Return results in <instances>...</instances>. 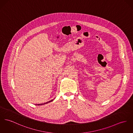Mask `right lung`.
Listing matches in <instances>:
<instances>
[{"label": "right lung", "instance_id": "1", "mask_svg": "<svg viewBox=\"0 0 133 133\" xmlns=\"http://www.w3.org/2000/svg\"><path fill=\"white\" fill-rule=\"evenodd\" d=\"M54 100H51V101H50L49 102H47L44 103H42V104H37V105H44V104H47V103H48L50 102H51L52 101H53Z\"/></svg>", "mask_w": 133, "mask_h": 133}]
</instances>
